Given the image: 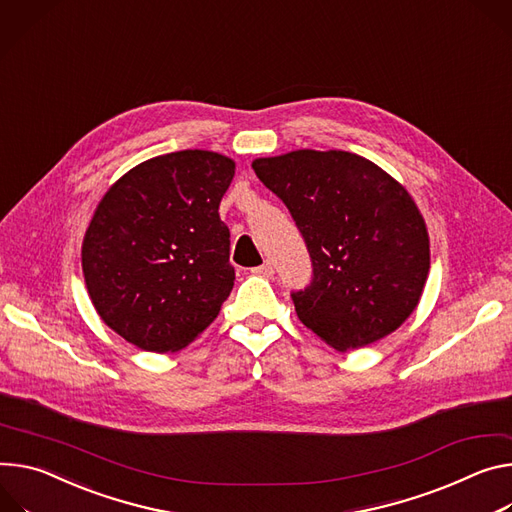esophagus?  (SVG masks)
<instances>
[{"instance_id": "34e87169", "label": "esophagus", "mask_w": 512, "mask_h": 512, "mask_svg": "<svg viewBox=\"0 0 512 512\" xmlns=\"http://www.w3.org/2000/svg\"><path fill=\"white\" fill-rule=\"evenodd\" d=\"M251 273L261 275V277H271V275H273V263H271V261H265L263 265L253 267V269H251Z\"/></svg>"}]
</instances>
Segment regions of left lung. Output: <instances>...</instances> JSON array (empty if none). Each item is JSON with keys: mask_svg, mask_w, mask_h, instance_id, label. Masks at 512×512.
I'll list each match as a JSON object with an SVG mask.
<instances>
[{"mask_svg": "<svg viewBox=\"0 0 512 512\" xmlns=\"http://www.w3.org/2000/svg\"><path fill=\"white\" fill-rule=\"evenodd\" d=\"M253 169L290 210L312 261L298 318L337 351L394 333L429 273L425 220L384 169L347 151H292Z\"/></svg>", "mask_w": 512, "mask_h": 512, "instance_id": "obj_1", "label": "left lung"}]
</instances>
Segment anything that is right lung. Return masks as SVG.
Listing matches in <instances>:
<instances>
[{"label": "right lung", "mask_w": 512, "mask_h": 512, "mask_svg": "<svg viewBox=\"0 0 512 512\" xmlns=\"http://www.w3.org/2000/svg\"><path fill=\"white\" fill-rule=\"evenodd\" d=\"M235 161L177 151L122 175L83 239L91 302L108 327L145 351H179L218 316L235 286L230 232L218 206Z\"/></svg>", "instance_id": "1"}]
</instances>
